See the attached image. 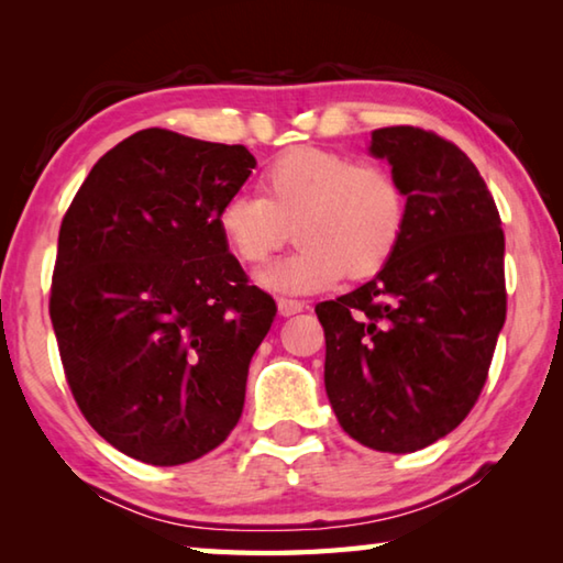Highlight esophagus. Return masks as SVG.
Listing matches in <instances>:
<instances>
[{"mask_svg":"<svg viewBox=\"0 0 563 563\" xmlns=\"http://www.w3.org/2000/svg\"><path fill=\"white\" fill-rule=\"evenodd\" d=\"M278 310L283 318H290V316H298V312L305 310V302L300 300H292V298H280L278 300Z\"/></svg>","mask_w":563,"mask_h":563,"instance_id":"esophagus-1","label":"esophagus"}]
</instances>
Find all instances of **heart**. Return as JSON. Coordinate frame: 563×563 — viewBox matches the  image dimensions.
Here are the masks:
<instances>
[{
    "mask_svg": "<svg viewBox=\"0 0 563 563\" xmlns=\"http://www.w3.org/2000/svg\"><path fill=\"white\" fill-rule=\"evenodd\" d=\"M258 190L228 198L216 223L228 251L251 268L268 263L292 228L298 253L263 275L275 290H320L342 275L373 278L407 231V194L393 170L338 151H285L261 170Z\"/></svg>",
    "mask_w": 563,
    "mask_h": 563,
    "instance_id": "1",
    "label": "heart"
}]
</instances>
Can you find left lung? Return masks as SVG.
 Listing matches in <instances>:
<instances>
[{"instance_id": "8db88e82", "label": "left lung", "mask_w": 563, "mask_h": 563, "mask_svg": "<svg viewBox=\"0 0 563 563\" xmlns=\"http://www.w3.org/2000/svg\"><path fill=\"white\" fill-rule=\"evenodd\" d=\"M409 216L373 280L316 305L325 389L342 430L377 452H417L472 412L507 318L504 231L479 170L417 126L373 131Z\"/></svg>"}]
</instances>
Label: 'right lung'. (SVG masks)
Segmentation results:
<instances>
[{"label":"right lung","instance_id":"1","mask_svg":"<svg viewBox=\"0 0 563 563\" xmlns=\"http://www.w3.org/2000/svg\"><path fill=\"white\" fill-rule=\"evenodd\" d=\"M251 168L241 144L144 129L97 161L62 221L49 316L66 383L93 430L139 462H194L241 419L278 308L216 218Z\"/></svg>","mask_w":563,"mask_h":563}]
</instances>
